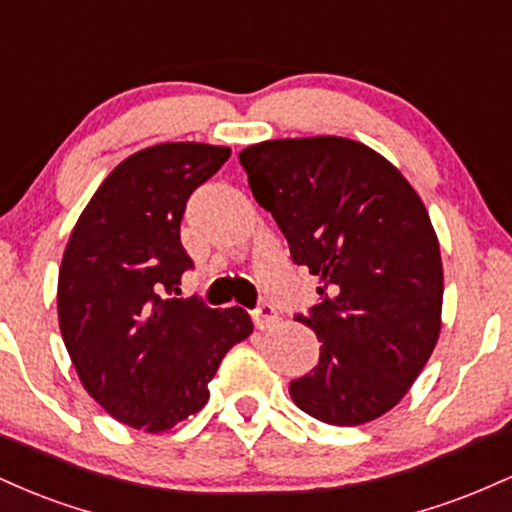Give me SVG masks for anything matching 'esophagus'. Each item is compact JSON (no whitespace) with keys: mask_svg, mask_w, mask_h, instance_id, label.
Returning <instances> with one entry per match:
<instances>
[{"mask_svg":"<svg viewBox=\"0 0 512 512\" xmlns=\"http://www.w3.org/2000/svg\"><path fill=\"white\" fill-rule=\"evenodd\" d=\"M252 322H255L257 330H267V327H274L279 322V313H276L274 305L262 303L252 310Z\"/></svg>","mask_w":512,"mask_h":512,"instance_id":"1","label":"esophagus"}]
</instances>
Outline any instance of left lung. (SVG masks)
Segmentation results:
<instances>
[{
    "instance_id": "left-lung-1",
    "label": "left lung",
    "mask_w": 512,
    "mask_h": 512,
    "mask_svg": "<svg viewBox=\"0 0 512 512\" xmlns=\"http://www.w3.org/2000/svg\"><path fill=\"white\" fill-rule=\"evenodd\" d=\"M238 158L291 260L320 276V301L296 315L322 342L320 361L291 380V399L332 426L378 419L438 342L443 264L424 202L390 161L351 139H274Z\"/></svg>"
}]
</instances>
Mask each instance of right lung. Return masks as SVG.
<instances>
[{"label": "right lung", "mask_w": 512, "mask_h": 512, "mask_svg": "<svg viewBox=\"0 0 512 512\" xmlns=\"http://www.w3.org/2000/svg\"><path fill=\"white\" fill-rule=\"evenodd\" d=\"M231 156L226 146L158 144L122 161L81 211L57 284L60 330L81 385L122 424L161 433L197 414L243 308L173 298L192 269L180 243L187 199Z\"/></svg>", "instance_id": "right-lung-1"}]
</instances>
